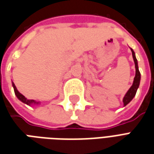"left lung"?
Masks as SVG:
<instances>
[{
  "label": "left lung",
  "mask_w": 154,
  "mask_h": 154,
  "mask_svg": "<svg viewBox=\"0 0 154 154\" xmlns=\"http://www.w3.org/2000/svg\"><path fill=\"white\" fill-rule=\"evenodd\" d=\"M131 50L132 52V56H133V60H134V62H135V77L134 78V82H133V84L132 86H131V88L129 89V91L126 92V95L124 96L123 98V103L124 105L126 106L127 103H129L131 100L134 98V96L136 94V91H137V89L140 86V72L139 71V68H138V63L137 60L135 58V54L134 51Z\"/></svg>",
  "instance_id": "1"
}]
</instances>
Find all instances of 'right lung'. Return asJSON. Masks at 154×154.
I'll list each match as a JSON object with an SVG mask.
<instances>
[{"label": "right lung", "instance_id": "obj_1", "mask_svg": "<svg viewBox=\"0 0 154 154\" xmlns=\"http://www.w3.org/2000/svg\"><path fill=\"white\" fill-rule=\"evenodd\" d=\"M13 87H14V93H15V94H16V96L18 97V99H19V100H21V101H22L23 103H27V104H28V105H30L31 103H38L34 100H27V99H26V98H25L22 94H20V93L18 91V90L16 89V87H15V86H14V83H13Z\"/></svg>", "mask_w": 154, "mask_h": 154}]
</instances>
